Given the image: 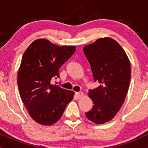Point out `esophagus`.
I'll return each instance as SVG.
<instances>
[{
    "mask_svg": "<svg viewBox=\"0 0 148 148\" xmlns=\"http://www.w3.org/2000/svg\"><path fill=\"white\" fill-rule=\"evenodd\" d=\"M75 94H76V98H77L78 99H80L82 97H83V92H76Z\"/></svg>",
    "mask_w": 148,
    "mask_h": 148,
    "instance_id": "34e87169",
    "label": "esophagus"
}]
</instances>
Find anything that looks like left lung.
<instances>
[{
  "instance_id": "1",
  "label": "left lung",
  "mask_w": 148,
  "mask_h": 148,
  "mask_svg": "<svg viewBox=\"0 0 148 148\" xmlns=\"http://www.w3.org/2000/svg\"><path fill=\"white\" fill-rule=\"evenodd\" d=\"M83 52L94 82L100 83L89 90L94 106L85 115L94 123L102 124L114 118L123 104L130 82V63L121 46L108 37L85 46Z\"/></svg>"
}]
</instances>
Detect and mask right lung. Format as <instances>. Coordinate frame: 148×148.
<instances>
[{"label":"right lung","mask_w":148,"mask_h":148,"mask_svg":"<svg viewBox=\"0 0 148 148\" xmlns=\"http://www.w3.org/2000/svg\"><path fill=\"white\" fill-rule=\"evenodd\" d=\"M74 46H60L45 39L36 40L23 55L18 87L30 116L39 124L50 125L61 118L74 92L51 83L59 69L75 52Z\"/></svg>","instance_id":"1"}]
</instances>
